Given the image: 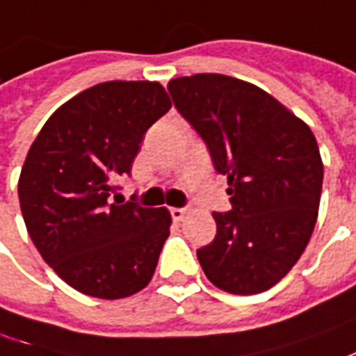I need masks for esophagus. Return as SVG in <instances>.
<instances>
[{"label":"esophagus","instance_id":"1","mask_svg":"<svg viewBox=\"0 0 356 356\" xmlns=\"http://www.w3.org/2000/svg\"><path fill=\"white\" fill-rule=\"evenodd\" d=\"M169 213H171V216H173V220L179 222V220H183V218H185V215H187V209H177V207H173Z\"/></svg>","mask_w":356,"mask_h":356}]
</instances>
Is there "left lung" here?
<instances>
[{"mask_svg": "<svg viewBox=\"0 0 356 356\" xmlns=\"http://www.w3.org/2000/svg\"><path fill=\"white\" fill-rule=\"evenodd\" d=\"M167 88L228 179L232 211L213 213L215 240L197 250L202 272L228 293L266 291L300 260L317 222L323 161L315 136L244 80L193 74Z\"/></svg>", "mask_w": 356, "mask_h": 356, "instance_id": "left-lung-1", "label": "left lung"}]
</instances>
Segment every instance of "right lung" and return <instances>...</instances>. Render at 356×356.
Wrapping results in <instances>:
<instances>
[{
  "instance_id": "add662e5",
  "label": "right lung",
  "mask_w": 356,
  "mask_h": 356,
  "mask_svg": "<svg viewBox=\"0 0 356 356\" xmlns=\"http://www.w3.org/2000/svg\"><path fill=\"white\" fill-rule=\"evenodd\" d=\"M171 108L159 82L110 80L44 122L19 175V204L43 260L70 288L100 300L138 293L154 276L171 215L112 202L143 134Z\"/></svg>"
}]
</instances>
